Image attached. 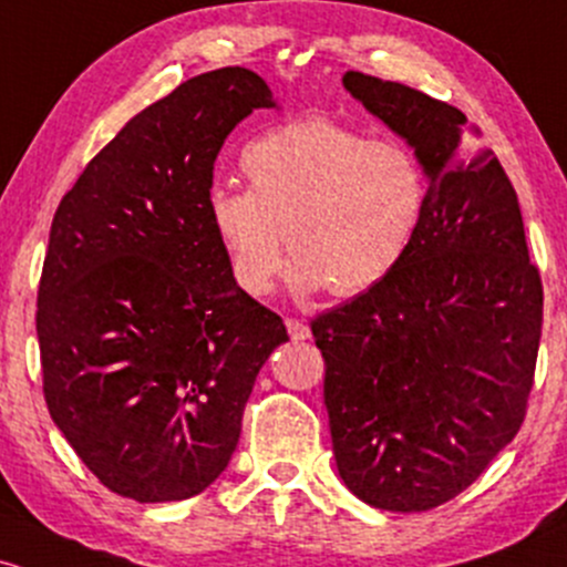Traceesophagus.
<instances>
[{"label": "esophagus", "instance_id": "34e87169", "mask_svg": "<svg viewBox=\"0 0 567 567\" xmlns=\"http://www.w3.org/2000/svg\"><path fill=\"white\" fill-rule=\"evenodd\" d=\"M285 328H288L292 341H303V338L311 336L309 324H306L303 320H296V317H288V320H285Z\"/></svg>", "mask_w": 567, "mask_h": 567}]
</instances>
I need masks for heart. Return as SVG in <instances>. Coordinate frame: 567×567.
Here are the masks:
<instances>
[{"label": "heart", "mask_w": 567, "mask_h": 567, "mask_svg": "<svg viewBox=\"0 0 567 567\" xmlns=\"http://www.w3.org/2000/svg\"><path fill=\"white\" fill-rule=\"evenodd\" d=\"M239 167L247 192L213 186L207 216L231 279L252 298L275 288L285 245L301 292L362 296L400 269L426 216V171L408 146L322 116L266 130Z\"/></svg>", "instance_id": "1"}]
</instances>
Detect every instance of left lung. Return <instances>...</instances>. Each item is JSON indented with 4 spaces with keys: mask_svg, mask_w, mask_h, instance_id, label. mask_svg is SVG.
Returning <instances> with one entry per match:
<instances>
[{
    "mask_svg": "<svg viewBox=\"0 0 567 567\" xmlns=\"http://www.w3.org/2000/svg\"><path fill=\"white\" fill-rule=\"evenodd\" d=\"M343 84L415 148L429 202L400 269L311 320L330 437L357 498L424 512L466 491L523 426L542 275L512 181L464 112L362 71Z\"/></svg>",
    "mask_w": 567,
    "mask_h": 567,
    "instance_id": "obj_1",
    "label": "left lung"
}]
</instances>
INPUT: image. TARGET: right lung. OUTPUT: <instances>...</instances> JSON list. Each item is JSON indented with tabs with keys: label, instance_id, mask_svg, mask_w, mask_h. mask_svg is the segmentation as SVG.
Wrapping results in <instances>:
<instances>
[{
	"label": "right lung",
	"instance_id": "right-lung-1",
	"mask_svg": "<svg viewBox=\"0 0 567 567\" xmlns=\"http://www.w3.org/2000/svg\"><path fill=\"white\" fill-rule=\"evenodd\" d=\"M275 106L256 71L192 76L63 194L37 292L50 415L109 491L184 501L229 464L282 317L237 288L207 194L226 135Z\"/></svg>",
	"mask_w": 567,
	"mask_h": 567
}]
</instances>
